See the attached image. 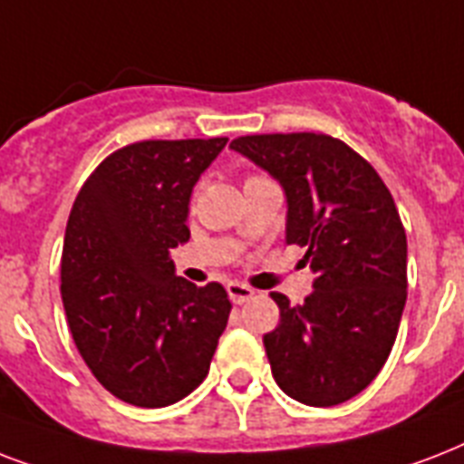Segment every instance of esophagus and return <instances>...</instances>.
I'll return each instance as SVG.
<instances>
[{"mask_svg":"<svg viewBox=\"0 0 464 464\" xmlns=\"http://www.w3.org/2000/svg\"><path fill=\"white\" fill-rule=\"evenodd\" d=\"M226 291H228V298H231L233 304H246L250 298L255 296V291L247 286V284H240V282H228L226 284Z\"/></svg>","mask_w":464,"mask_h":464,"instance_id":"1","label":"esophagus"}]
</instances>
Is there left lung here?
Here are the masks:
<instances>
[{"instance_id":"obj_1","label":"left lung","mask_w":464,"mask_h":464,"mask_svg":"<svg viewBox=\"0 0 464 464\" xmlns=\"http://www.w3.org/2000/svg\"><path fill=\"white\" fill-rule=\"evenodd\" d=\"M233 151L286 195V243L305 250L315 282L304 305L272 294L265 334L276 385L310 407H334L381 373L407 301V236L395 199L366 159L315 132L250 134Z\"/></svg>"}]
</instances>
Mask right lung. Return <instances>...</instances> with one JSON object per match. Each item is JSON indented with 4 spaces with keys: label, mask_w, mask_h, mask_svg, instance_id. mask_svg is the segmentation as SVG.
Returning <instances> with one entry per match:
<instances>
[{
    "label": "right lung",
    "mask_w": 464,
    "mask_h": 464,
    "mask_svg": "<svg viewBox=\"0 0 464 464\" xmlns=\"http://www.w3.org/2000/svg\"><path fill=\"white\" fill-rule=\"evenodd\" d=\"M214 140L137 141L83 182L62 247V304L74 344L108 392L168 407L209 373L231 301L221 284L175 275L189 240L192 188L226 147Z\"/></svg>",
    "instance_id": "1"
}]
</instances>
